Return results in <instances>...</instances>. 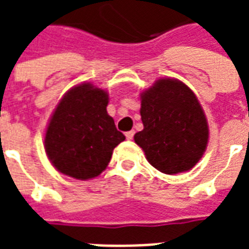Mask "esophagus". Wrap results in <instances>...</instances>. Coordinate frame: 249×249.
Returning a JSON list of instances; mask_svg holds the SVG:
<instances>
[{"instance_id": "34e87169", "label": "esophagus", "mask_w": 249, "mask_h": 249, "mask_svg": "<svg viewBox=\"0 0 249 249\" xmlns=\"http://www.w3.org/2000/svg\"><path fill=\"white\" fill-rule=\"evenodd\" d=\"M125 137H126V140H133V137H134V130H130V132L125 133Z\"/></svg>"}]
</instances>
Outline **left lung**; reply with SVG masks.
I'll use <instances>...</instances> for the list:
<instances>
[{
  "mask_svg": "<svg viewBox=\"0 0 249 249\" xmlns=\"http://www.w3.org/2000/svg\"><path fill=\"white\" fill-rule=\"evenodd\" d=\"M143 130L134 141L154 168L177 174L194 168L208 144L204 111L189 86L160 79L141 94Z\"/></svg>",
  "mask_w": 249,
  "mask_h": 249,
  "instance_id": "left-lung-1",
  "label": "left lung"
}]
</instances>
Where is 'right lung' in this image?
Returning <instances> with one entry per match:
<instances>
[{
    "label": "right lung",
    "instance_id": "obj_1",
    "mask_svg": "<svg viewBox=\"0 0 249 249\" xmlns=\"http://www.w3.org/2000/svg\"><path fill=\"white\" fill-rule=\"evenodd\" d=\"M108 94L90 83L73 86L56 106L45 134V151L60 173L76 179L99 176L125 140L107 113Z\"/></svg>",
    "mask_w": 249,
    "mask_h": 249
}]
</instances>
